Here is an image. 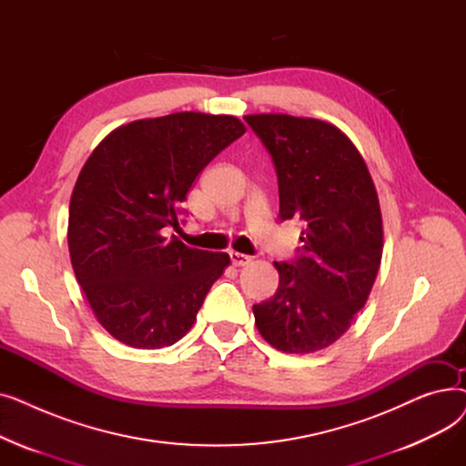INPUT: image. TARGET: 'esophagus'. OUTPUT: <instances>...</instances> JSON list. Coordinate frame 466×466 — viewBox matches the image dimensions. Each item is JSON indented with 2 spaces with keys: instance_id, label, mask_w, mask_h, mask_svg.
<instances>
[{
  "instance_id": "obj_1",
  "label": "esophagus",
  "mask_w": 466,
  "mask_h": 466,
  "mask_svg": "<svg viewBox=\"0 0 466 466\" xmlns=\"http://www.w3.org/2000/svg\"><path fill=\"white\" fill-rule=\"evenodd\" d=\"M230 262L234 266H246L251 262V257L249 255H243V253H236V251H230Z\"/></svg>"
}]
</instances>
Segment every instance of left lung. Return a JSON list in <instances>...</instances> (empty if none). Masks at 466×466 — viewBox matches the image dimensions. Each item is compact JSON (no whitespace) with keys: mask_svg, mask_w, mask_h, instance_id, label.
<instances>
[{"mask_svg":"<svg viewBox=\"0 0 466 466\" xmlns=\"http://www.w3.org/2000/svg\"><path fill=\"white\" fill-rule=\"evenodd\" d=\"M270 153L279 187V218H300L302 248L274 262L279 287L253 306L268 344L313 353L344 334L376 281L383 228L376 187L346 134L317 118L248 115Z\"/></svg>","mask_w":466,"mask_h":466,"instance_id":"8db88e82","label":"left lung"}]
</instances>
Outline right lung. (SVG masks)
<instances>
[{"instance_id": "obj_1", "label": "right lung", "mask_w": 466, "mask_h": 466, "mask_svg": "<svg viewBox=\"0 0 466 466\" xmlns=\"http://www.w3.org/2000/svg\"><path fill=\"white\" fill-rule=\"evenodd\" d=\"M246 127L230 115L134 120L96 147L69 202L73 272L100 325L122 344L160 350L196 321L230 257L192 249L179 228L196 176Z\"/></svg>"}]
</instances>
